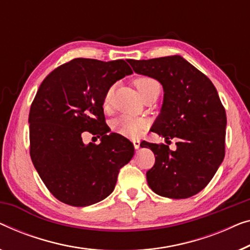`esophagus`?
I'll use <instances>...</instances> for the list:
<instances>
[{
	"instance_id": "esophagus-1",
	"label": "esophagus",
	"mask_w": 250,
	"mask_h": 250,
	"mask_svg": "<svg viewBox=\"0 0 250 250\" xmlns=\"http://www.w3.org/2000/svg\"><path fill=\"white\" fill-rule=\"evenodd\" d=\"M133 144H134V147L135 149H140V144H141V141L140 140H133Z\"/></svg>"
}]
</instances>
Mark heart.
<instances>
[{
  "mask_svg": "<svg viewBox=\"0 0 250 250\" xmlns=\"http://www.w3.org/2000/svg\"><path fill=\"white\" fill-rule=\"evenodd\" d=\"M134 84L139 90L141 96H143L147 90H150L152 86L159 85V83L154 79L149 77H141L137 78L134 81ZM114 92V86H110L104 93V106L108 107L110 104L111 96ZM147 127V122L144 118L133 116V115H122L118 117L116 121L113 123V129L116 133L124 135L126 137H131V139H136L141 134L146 131Z\"/></svg>",
  "mask_w": 250,
  "mask_h": 250,
  "instance_id": "b5f03b06",
  "label": "heart"
}]
</instances>
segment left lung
Instances as JSON below:
<instances>
[{"label": "left lung", "instance_id": "obj_1", "mask_svg": "<svg viewBox=\"0 0 250 250\" xmlns=\"http://www.w3.org/2000/svg\"><path fill=\"white\" fill-rule=\"evenodd\" d=\"M134 72L162 84L164 104L152 132L176 139L177 149L144 141L155 155L146 172L147 184L164 197L188 198L211 182L222 164L227 115L211 80L182 56L127 60Z\"/></svg>", "mask_w": 250, "mask_h": 250}]
</instances>
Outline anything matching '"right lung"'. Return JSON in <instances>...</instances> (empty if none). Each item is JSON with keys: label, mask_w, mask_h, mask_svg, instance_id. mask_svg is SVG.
Returning a JSON list of instances; mask_svg holds the SVG:
<instances>
[{"label": "right lung", "mask_w": 250, "mask_h": 250, "mask_svg": "<svg viewBox=\"0 0 250 250\" xmlns=\"http://www.w3.org/2000/svg\"><path fill=\"white\" fill-rule=\"evenodd\" d=\"M133 71L124 60L74 59L42 82L29 113L30 157L48 190L65 204L88 206L113 193L119 169L131 161L134 146L107 134L104 93ZM101 137L84 145L82 134Z\"/></svg>", "instance_id": "1"}]
</instances>
